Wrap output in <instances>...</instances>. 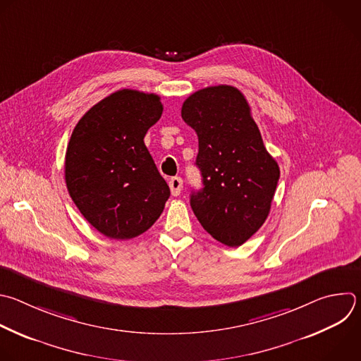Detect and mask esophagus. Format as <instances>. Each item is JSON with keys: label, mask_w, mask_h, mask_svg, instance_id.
Wrapping results in <instances>:
<instances>
[{"label": "esophagus", "mask_w": 361, "mask_h": 361, "mask_svg": "<svg viewBox=\"0 0 361 361\" xmlns=\"http://www.w3.org/2000/svg\"><path fill=\"white\" fill-rule=\"evenodd\" d=\"M169 185H170L171 194H173L174 197H177V195H180L181 188H183V178H181V177H173V178L170 180Z\"/></svg>", "instance_id": "34e87169"}]
</instances>
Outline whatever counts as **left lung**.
Listing matches in <instances>:
<instances>
[{"mask_svg":"<svg viewBox=\"0 0 361 361\" xmlns=\"http://www.w3.org/2000/svg\"><path fill=\"white\" fill-rule=\"evenodd\" d=\"M181 117L198 136L195 166L202 188L191 208L218 243L239 247L262 226L279 180L245 96L229 85L209 86L185 99Z\"/></svg>","mask_w":361,"mask_h":361,"instance_id":"left-lung-1","label":"left lung"}]
</instances>
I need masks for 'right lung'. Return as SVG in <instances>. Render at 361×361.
Returning <instances> with one entry per match:
<instances>
[{"label":"right lung","mask_w":361,"mask_h":361,"mask_svg":"<svg viewBox=\"0 0 361 361\" xmlns=\"http://www.w3.org/2000/svg\"><path fill=\"white\" fill-rule=\"evenodd\" d=\"M161 113L157 94L122 89L90 107L72 132L66 187L80 214L107 238L146 232L170 197L145 145Z\"/></svg>","instance_id":"obj_1"}]
</instances>
